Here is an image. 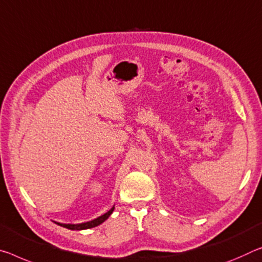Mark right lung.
I'll use <instances>...</instances> for the list:
<instances>
[{"label":"right lung","mask_w":262,"mask_h":262,"mask_svg":"<svg viewBox=\"0 0 262 262\" xmlns=\"http://www.w3.org/2000/svg\"><path fill=\"white\" fill-rule=\"evenodd\" d=\"M113 211H114V206L112 207V209L108 211V212H106L105 214L100 215V217L95 218V219H93V221L87 222V223H81V224H60V223H57V222H55V223L58 224V225H59V226H63L65 228H69V230H77V231H79V230H87V228H92V227L100 225V224H102L103 222L106 221L107 218L110 217V215L112 214V212H113Z\"/></svg>","instance_id":"add662e5"}]
</instances>
